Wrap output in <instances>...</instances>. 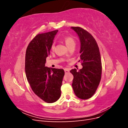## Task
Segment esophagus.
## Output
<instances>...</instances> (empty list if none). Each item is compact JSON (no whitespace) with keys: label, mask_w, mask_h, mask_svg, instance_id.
Returning a JSON list of instances; mask_svg holds the SVG:
<instances>
[{"label":"esophagus","mask_w":128,"mask_h":128,"mask_svg":"<svg viewBox=\"0 0 128 128\" xmlns=\"http://www.w3.org/2000/svg\"><path fill=\"white\" fill-rule=\"evenodd\" d=\"M64 70L65 74H67V73L69 72V69H68V68H65V69H64Z\"/></svg>","instance_id":"34e87169"}]
</instances>
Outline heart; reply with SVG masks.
I'll return each instance as SVG.
<instances>
[{"label":"heart","instance_id":"1","mask_svg":"<svg viewBox=\"0 0 128 128\" xmlns=\"http://www.w3.org/2000/svg\"><path fill=\"white\" fill-rule=\"evenodd\" d=\"M64 40L68 48L70 47V46H75L76 42H75L74 38L72 37H71V36L66 37L64 38ZM54 48H55V44H54V43H53L52 44L51 48V50H53L54 49Z\"/></svg>","mask_w":128,"mask_h":128}]
</instances>
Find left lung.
Listing matches in <instances>:
<instances>
[{
	"label": "left lung",
	"mask_w": 128,
	"mask_h": 128,
	"mask_svg": "<svg viewBox=\"0 0 128 128\" xmlns=\"http://www.w3.org/2000/svg\"><path fill=\"white\" fill-rule=\"evenodd\" d=\"M71 29L79 37L80 58L83 66L78 72L76 69L70 71L74 76L72 86L77 97L88 99L94 94L101 80L102 66L99 49L94 37L87 31L78 26H72Z\"/></svg>",
	"instance_id": "left-lung-1"
}]
</instances>
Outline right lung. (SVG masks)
<instances>
[{
    "label": "right lung",
    "mask_w": 128,
    "mask_h": 128,
    "mask_svg": "<svg viewBox=\"0 0 128 128\" xmlns=\"http://www.w3.org/2000/svg\"><path fill=\"white\" fill-rule=\"evenodd\" d=\"M58 30L38 34L26 50L25 72L32 90L46 102H56L61 96L64 69L45 67L46 58L50 53Z\"/></svg>",
    "instance_id": "right-lung-1"
}]
</instances>
